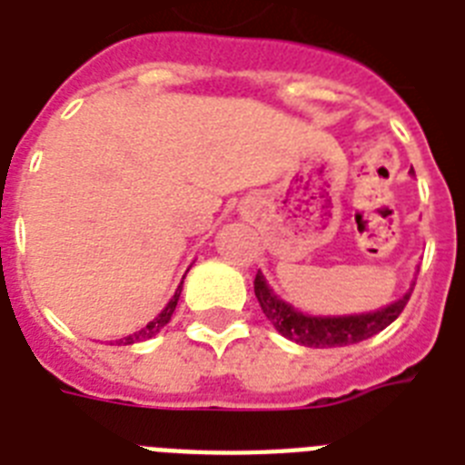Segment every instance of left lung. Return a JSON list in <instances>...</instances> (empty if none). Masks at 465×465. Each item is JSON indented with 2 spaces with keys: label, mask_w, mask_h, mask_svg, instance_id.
Wrapping results in <instances>:
<instances>
[{
  "label": "left lung",
  "mask_w": 465,
  "mask_h": 465,
  "mask_svg": "<svg viewBox=\"0 0 465 465\" xmlns=\"http://www.w3.org/2000/svg\"><path fill=\"white\" fill-rule=\"evenodd\" d=\"M253 290L262 313L268 316L270 323L275 325V331L287 340H292V342H299L304 347H342L371 338V335L381 332L386 325L393 323L403 313L412 292H405L403 297L396 299L393 304L383 306L379 311H369V313H357V316H309V313H302V311H297L294 306L277 297L275 292L268 287V280L262 277V272L255 275Z\"/></svg>",
  "instance_id": "obj_1"
}]
</instances>
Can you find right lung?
Returning a JSON list of instances; mask_svg holds the SVG:
<instances>
[{
	"label": "right lung",
	"instance_id": "obj_1",
	"mask_svg": "<svg viewBox=\"0 0 465 465\" xmlns=\"http://www.w3.org/2000/svg\"><path fill=\"white\" fill-rule=\"evenodd\" d=\"M181 290H183V282H181V287L175 290L173 297H171V302H168V304H166V309L161 311V313L154 318V321H149V323L144 325L142 331L133 332V335H127V338H123V340H120V342H123V345H133V342H140V340L154 338L156 332H159L161 328H163V325H166L168 321H171V316H173L175 304H178V297H181Z\"/></svg>",
	"mask_w": 465,
	"mask_h": 465
}]
</instances>
